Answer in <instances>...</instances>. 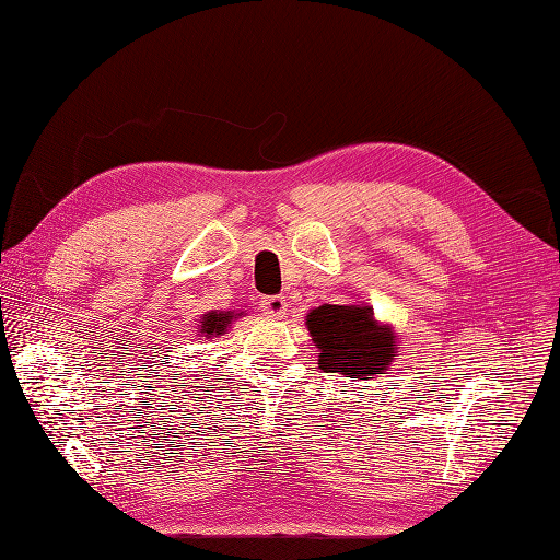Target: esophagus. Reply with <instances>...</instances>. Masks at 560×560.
Masks as SVG:
<instances>
[{"instance_id":"obj_1","label":"esophagus","mask_w":560,"mask_h":560,"mask_svg":"<svg viewBox=\"0 0 560 560\" xmlns=\"http://www.w3.org/2000/svg\"><path fill=\"white\" fill-rule=\"evenodd\" d=\"M259 306L270 317H284L287 308H290V301H287L284 296H266V299H261Z\"/></svg>"}]
</instances>
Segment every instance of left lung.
<instances>
[{"label": "left lung", "instance_id": "8db88e82", "mask_svg": "<svg viewBox=\"0 0 560 560\" xmlns=\"http://www.w3.org/2000/svg\"><path fill=\"white\" fill-rule=\"evenodd\" d=\"M306 327L317 346L319 366L346 378H376L397 360L395 327L378 322L366 303H325L306 315Z\"/></svg>", "mask_w": 560, "mask_h": 560}]
</instances>
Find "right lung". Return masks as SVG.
<instances>
[{
	"mask_svg": "<svg viewBox=\"0 0 560 560\" xmlns=\"http://www.w3.org/2000/svg\"><path fill=\"white\" fill-rule=\"evenodd\" d=\"M243 315H245V311H241V313H235V311H212L208 315H202V319H200L202 325H198V331H200V336H206V338L222 336V334H226L231 329V322L235 317H243Z\"/></svg>",
	"mask_w": 560,
	"mask_h": 560,
	"instance_id": "right-lung-1",
	"label": "right lung"
}]
</instances>
